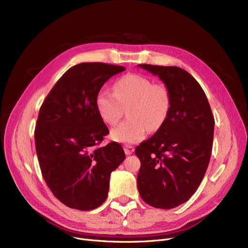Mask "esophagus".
I'll return each mask as SVG.
<instances>
[{
    "mask_svg": "<svg viewBox=\"0 0 248 248\" xmlns=\"http://www.w3.org/2000/svg\"><path fill=\"white\" fill-rule=\"evenodd\" d=\"M124 150L125 155H132L134 153V151H135V148L133 146H131V145H125L124 147Z\"/></svg>",
    "mask_w": 248,
    "mask_h": 248,
    "instance_id": "esophagus-1",
    "label": "esophagus"
}]
</instances>
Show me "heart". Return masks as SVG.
Wrapping results in <instances>:
<instances>
[{"mask_svg": "<svg viewBox=\"0 0 248 248\" xmlns=\"http://www.w3.org/2000/svg\"><path fill=\"white\" fill-rule=\"evenodd\" d=\"M114 93L100 89L95 107L101 120L115 124L128 108V120L113 127L110 138L122 144H136L144 140L150 131H157L166 122L171 108V93L163 83H153L140 74H125L113 84Z\"/></svg>", "mask_w": 248, "mask_h": 248, "instance_id": "1", "label": "heart"}]
</instances>
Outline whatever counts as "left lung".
Returning a JSON list of instances; mask_svg holds the SVG:
<instances>
[{"mask_svg": "<svg viewBox=\"0 0 248 248\" xmlns=\"http://www.w3.org/2000/svg\"><path fill=\"white\" fill-rule=\"evenodd\" d=\"M159 76L170 90L171 108L155 134L136 148L140 161L138 189L141 199L161 209L188 201L209 165L214 116L204 90L186 70L139 64Z\"/></svg>", "mask_w": 248, "mask_h": 248, "instance_id": "8db88e82", "label": "left lung"}]
</instances>
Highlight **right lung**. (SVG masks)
Segmentation results:
<instances>
[{"instance_id": "add662e5", "label": "right lung", "mask_w": 248, "mask_h": 248, "mask_svg": "<svg viewBox=\"0 0 248 248\" xmlns=\"http://www.w3.org/2000/svg\"><path fill=\"white\" fill-rule=\"evenodd\" d=\"M124 69L77 64L60 77L39 110L34 137L42 176L54 196L73 209L93 210L106 201L110 174L125 159L115 141L98 147L109 132L95 107L102 85Z\"/></svg>"}]
</instances>
